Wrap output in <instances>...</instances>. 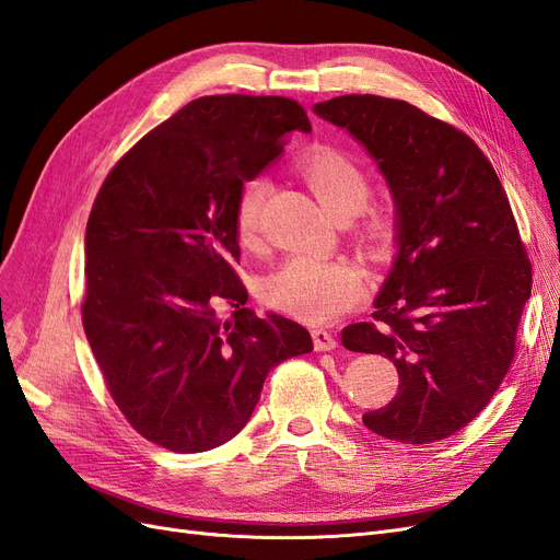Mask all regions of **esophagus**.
I'll list each match as a JSON object with an SVG mask.
<instances>
[{
	"instance_id": "1",
	"label": "esophagus",
	"mask_w": 560,
	"mask_h": 560,
	"mask_svg": "<svg viewBox=\"0 0 560 560\" xmlns=\"http://www.w3.org/2000/svg\"><path fill=\"white\" fill-rule=\"evenodd\" d=\"M313 343H315V350H319V352L334 350L338 346L334 334L327 329H313Z\"/></svg>"
}]
</instances>
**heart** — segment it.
<instances>
[{"label": "heart", "instance_id": "b5f03b06", "mask_svg": "<svg viewBox=\"0 0 560 560\" xmlns=\"http://www.w3.org/2000/svg\"><path fill=\"white\" fill-rule=\"evenodd\" d=\"M299 171L308 182L313 194L319 198L334 217L343 212H358L369 194L366 175L346 151L319 144L301 159ZM266 198V182L252 177L243 184L235 200L233 224L241 243H252L259 231L261 208ZM369 231L383 235L387 224L383 219L371 222ZM364 290L362 270L348 259H317V257H290L273 273H268L261 284V296L270 308L282 311L296 319L322 325L341 315L358 303Z\"/></svg>", "mask_w": 560, "mask_h": 560}]
</instances>
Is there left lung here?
I'll use <instances>...</instances> for the list:
<instances>
[{
  "mask_svg": "<svg viewBox=\"0 0 560 560\" xmlns=\"http://www.w3.org/2000/svg\"><path fill=\"white\" fill-rule=\"evenodd\" d=\"M313 109L366 147L397 210L374 319L341 334L399 374L395 399L362 420L393 442H439L486 409L514 360L533 266L510 198L471 138L404 100L341 95Z\"/></svg>",
  "mask_w": 560,
  "mask_h": 560,
  "instance_id": "obj_1",
  "label": "left lung"
}]
</instances>
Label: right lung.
<instances>
[{
  "label": "right lung",
  "mask_w": 560,
  "mask_h": 560,
  "mask_svg": "<svg viewBox=\"0 0 560 560\" xmlns=\"http://www.w3.org/2000/svg\"><path fill=\"white\" fill-rule=\"evenodd\" d=\"M292 130L311 132L296 100L198 97L124 154L93 202L83 331L126 420L167 451L226 444L268 371L313 350L296 322L245 308L235 273V200Z\"/></svg>",
  "instance_id": "right-lung-1"
}]
</instances>
